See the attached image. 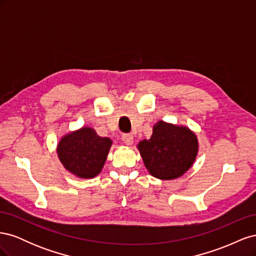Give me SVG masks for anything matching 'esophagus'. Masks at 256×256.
Returning a JSON list of instances; mask_svg holds the SVG:
<instances>
[{
  "label": "esophagus",
  "mask_w": 256,
  "mask_h": 256,
  "mask_svg": "<svg viewBox=\"0 0 256 256\" xmlns=\"http://www.w3.org/2000/svg\"><path fill=\"white\" fill-rule=\"evenodd\" d=\"M122 140L126 145H132V143H134V136L125 134H122Z\"/></svg>",
  "instance_id": "obj_1"
}]
</instances>
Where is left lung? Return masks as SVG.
<instances>
[{"label": "left lung", "instance_id": "8db88e82", "mask_svg": "<svg viewBox=\"0 0 256 256\" xmlns=\"http://www.w3.org/2000/svg\"><path fill=\"white\" fill-rule=\"evenodd\" d=\"M136 148L152 176L172 180L182 176L194 164L198 140L188 127L159 120L152 127V136L138 142Z\"/></svg>", "mask_w": 256, "mask_h": 256}]
</instances>
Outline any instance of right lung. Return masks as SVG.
Instances as JSON below:
<instances>
[{"mask_svg": "<svg viewBox=\"0 0 256 256\" xmlns=\"http://www.w3.org/2000/svg\"><path fill=\"white\" fill-rule=\"evenodd\" d=\"M113 142L88 126L70 131L60 138L58 157L65 170L81 180L100 174Z\"/></svg>", "mask_w": 256, "mask_h": 256, "instance_id": "right-lung-1", "label": "right lung"}]
</instances>
